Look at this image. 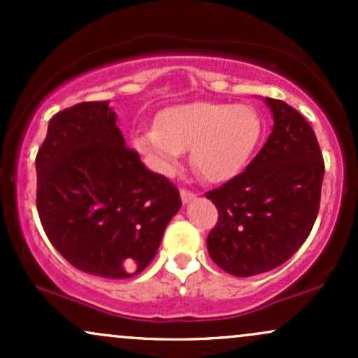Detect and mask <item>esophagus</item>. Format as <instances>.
Wrapping results in <instances>:
<instances>
[{"label": "esophagus", "mask_w": 358, "mask_h": 358, "mask_svg": "<svg viewBox=\"0 0 358 358\" xmlns=\"http://www.w3.org/2000/svg\"><path fill=\"white\" fill-rule=\"evenodd\" d=\"M180 196H182L183 203H188V202H192L196 195H195V192L187 190V188H182V190H180Z\"/></svg>", "instance_id": "esophagus-1"}]
</instances>
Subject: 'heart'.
<instances>
[{
  "label": "heart",
  "instance_id": "obj_1",
  "mask_svg": "<svg viewBox=\"0 0 358 358\" xmlns=\"http://www.w3.org/2000/svg\"><path fill=\"white\" fill-rule=\"evenodd\" d=\"M262 121L252 106L192 102L159 114L156 126L134 134L133 146L158 173H171L183 151L208 183L232 180L261 141Z\"/></svg>",
  "mask_w": 358,
  "mask_h": 358
}]
</instances>
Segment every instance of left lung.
I'll return each instance as SVG.
<instances>
[{
    "label": "left lung",
    "mask_w": 358,
    "mask_h": 358,
    "mask_svg": "<svg viewBox=\"0 0 358 358\" xmlns=\"http://www.w3.org/2000/svg\"><path fill=\"white\" fill-rule=\"evenodd\" d=\"M274 126L242 173L205 193L219 210L207 237L212 261L225 273H268L308 239L320 210L324 173L318 139L286 102L266 97Z\"/></svg>",
    "instance_id": "left-lung-1"
}]
</instances>
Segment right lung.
<instances>
[{
  "label": "right lung",
  "instance_id": "1",
  "mask_svg": "<svg viewBox=\"0 0 358 358\" xmlns=\"http://www.w3.org/2000/svg\"><path fill=\"white\" fill-rule=\"evenodd\" d=\"M35 163L40 222L73 268L124 279L153 261L182 200L126 146L108 101L57 113Z\"/></svg>",
  "mask_w": 358,
  "mask_h": 358
}]
</instances>
